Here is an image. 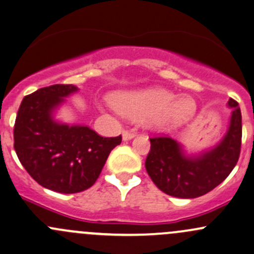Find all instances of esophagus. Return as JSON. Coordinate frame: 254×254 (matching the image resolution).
I'll return each mask as SVG.
<instances>
[{"instance_id": "obj_1", "label": "esophagus", "mask_w": 254, "mask_h": 254, "mask_svg": "<svg viewBox=\"0 0 254 254\" xmlns=\"http://www.w3.org/2000/svg\"><path fill=\"white\" fill-rule=\"evenodd\" d=\"M134 136H135V134H134V132H131V131H123V134H122L123 141L131 140V138H134Z\"/></svg>"}]
</instances>
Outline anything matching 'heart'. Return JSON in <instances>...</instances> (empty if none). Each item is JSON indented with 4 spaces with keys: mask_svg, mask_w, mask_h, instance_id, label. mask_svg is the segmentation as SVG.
Instances as JSON below:
<instances>
[{
    "mask_svg": "<svg viewBox=\"0 0 254 254\" xmlns=\"http://www.w3.org/2000/svg\"><path fill=\"white\" fill-rule=\"evenodd\" d=\"M112 106L122 116L143 120L158 131L176 129L193 118L197 105L190 96H176L163 87L130 90L114 95Z\"/></svg>",
    "mask_w": 254,
    "mask_h": 254,
    "instance_id": "heart-1",
    "label": "heart"
}]
</instances>
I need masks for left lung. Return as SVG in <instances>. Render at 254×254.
Masks as SVG:
<instances>
[{
	"label": "left lung",
	"mask_w": 254,
	"mask_h": 254,
	"mask_svg": "<svg viewBox=\"0 0 254 254\" xmlns=\"http://www.w3.org/2000/svg\"><path fill=\"white\" fill-rule=\"evenodd\" d=\"M226 106L231 109L228 130L213 147L189 153L174 138H149L151 149L145 165L159 190L179 198H196L228 178L239 161L242 117L239 103L233 98Z\"/></svg>",
	"instance_id": "1"
}]
</instances>
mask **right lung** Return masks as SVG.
<instances>
[{"instance_id": "right-lung-1", "label": "right lung", "mask_w": 254, "mask_h": 254, "mask_svg": "<svg viewBox=\"0 0 254 254\" xmlns=\"http://www.w3.org/2000/svg\"><path fill=\"white\" fill-rule=\"evenodd\" d=\"M75 85L42 87L21 101L14 124V149L31 178L61 193L91 188L122 136L102 137L87 125L56 119Z\"/></svg>"}]
</instances>
